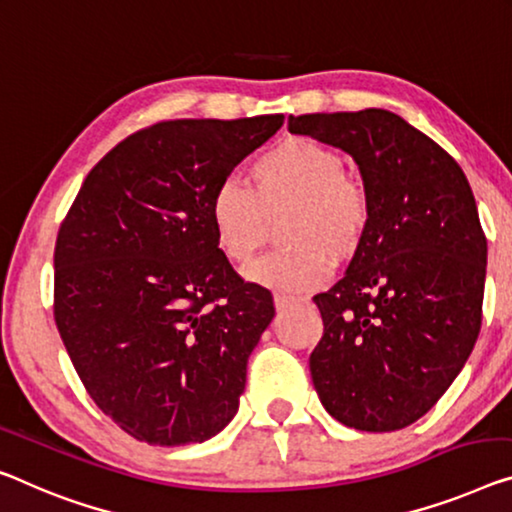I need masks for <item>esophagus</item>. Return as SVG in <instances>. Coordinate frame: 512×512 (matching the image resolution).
Listing matches in <instances>:
<instances>
[{"mask_svg": "<svg viewBox=\"0 0 512 512\" xmlns=\"http://www.w3.org/2000/svg\"><path fill=\"white\" fill-rule=\"evenodd\" d=\"M273 303H276V310L278 312H285L287 308H292L294 303H299V299H296V296H287V294H276V299H273Z\"/></svg>", "mask_w": 512, "mask_h": 512, "instance_id": "1", "label": "esophagus"}]
</instances>
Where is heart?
<instances>
[{"instance_id": "1", "label": "heart", "mask_w": 512, "mask_h": 512, "mask_svg": "<svg viewBox=\"0 0 512 512\" xmlns=\"http://www.w3.org/2000/svg\"><path fill=\"white\" fill-rule=\"evenodd\" d=\"M250 188L227 179L209 200V220L220 253L246 264L264 243L271 216L287 209L273 253L259 257L246 276L278 292L299 294L331 276L333 259L354 257L372 223L363 181L345 172L338 151L310 137H287L250 165Z\"/></svg>"}]
</instances>
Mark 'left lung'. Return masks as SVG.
<instances>
[{"label":"left lung","mask_w":512,"mask_h":512,"mask_svg":"<svg viewBox=\"0 0 512 512\" xmlns=\"http://www.w3.org/2000/svg\"><path fill=\"white\" fill-rule=\"evenodd\" d=\"M289 133L347 151L372 200L361 250L315 301L310 375L324 409L363 432L425 416L467 363L483 322L487 239L462 167L398 114L289 117Z\"/></svg>","instance_id":"8db88e82"}]
</instances>
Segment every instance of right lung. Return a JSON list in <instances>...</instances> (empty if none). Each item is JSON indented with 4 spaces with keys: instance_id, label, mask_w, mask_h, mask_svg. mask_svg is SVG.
I'll return each instance as SVG.
<instances>
[{
    "instance_id": "add662e5",
    "label": "right lung",
    "mask_w": 512,
    "mask_h": 512,
    "mask_svg": "<svg viewBox=\"0 0 512 512\" xmlns=\"http://www.w3.org/2000/svg\"><path fill=\"white\" fill-rule=\"evenodd\" d=\"M282 121L142 128L98 160L59 227V335L91 400L137 441L202 444L239 409L276 308L218 250L209 200Z\"/></svg>"
}]
</instances>
